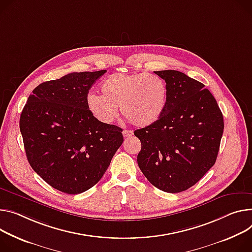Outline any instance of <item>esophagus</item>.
<instances>
[{
  "label": "esophagus",
  "instance_id": "esophagus-1",
  "mask_svg": "<svg viewBox=\"0 0 252 252\" xmlns=\"http://www.w3.org/2000/svg\"><path fill=\"white\" fill-rule=\"evenodd\" d=\"M132 134H133V132H132L131 130H126V129H125V130L123 131L124 138H129V136H131Z\"/></svg>",
  "mask_w": 252,
  "mask_h": 252
}]
</instances>
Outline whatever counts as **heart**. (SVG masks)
Listing matches in <instances>:
<instances>
[{
	"label": "heart",
	"mask_w": 252,
	"mask_h": 252,
	"mask_svg": "<svg viewBox=\"0 0 252 252\" xmlns=\"http://www.w3.org/2000/svg\"><path fill=\"white\" fill-rule=\"evenodd\" d=\"M102 95L89 94L86 106L103 124L112 123L122 112L134 126L154 125L165 111L168 88L161 77L147 73H114L100 84Z\"/></svg>",
	"instance_id": "1"
}]
</instances>
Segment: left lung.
<instances>
[{
    "mask_svg": "<svg viewBox=\"0 0 252 252\" xmlns=\"http://www.w3.org/2000/svg\"><path fill=\"white\" fill-rule=\"evenodd\" d=\"M155 73L166 81L167 105L154 125L133 132L142 143L138 165L152 185L179 193L194 186L215 164L223 116L203 83L177 70Z\"/></svg>",
    "mask_w": 252,
    "mask_h": 252,
    "instance_id": "8db88e82",
    "label": "left lung"
}]
</instances>
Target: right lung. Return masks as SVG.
<instances>
[{"mask_svg":"<svg viewBox=\"0 0 252 252\" xmlns=\"http://www.w3.org/2000/svg\"><path fill=\"white\" fill-rule=\"evenodd\" d=\"M106 70L72 72L39 84L20 117L32 169L54 189L79 194L102 178L124 142L123 129L96 120L88 91Z\"/></svg>","mask_w":252,"mask_h":252,"instance_id":"1","label":"right lung"}]
</instances>
